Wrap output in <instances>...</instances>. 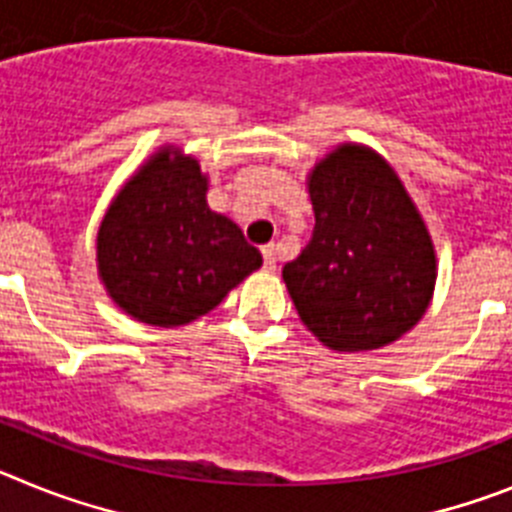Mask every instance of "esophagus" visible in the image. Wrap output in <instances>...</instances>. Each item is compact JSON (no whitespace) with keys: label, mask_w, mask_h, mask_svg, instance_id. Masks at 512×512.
I'll list each match as a JSON object with an SVG mask.
<instances>
[{"label":"esophagus","mask_w":512,"mask_h":512,"mask_svg":"<svg viewBox=\"0 0 512 512\" xmlns=\"http://www.w3.org/2000/svg\"><path fill=\"white\" fill-rule=\"evenodd\" d=\"M261 253H264L266 269H277V246H274V243H269V246L261 248Z\"/></svg>","instance_id":"obj_1"}]
</instances>
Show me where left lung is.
I'll return each mask as SVG.
<instances>
[{
    "label": "left lung",
    "instance_id": "left-lung-1",
    "mask_svg": "<svg viewBox=\"0 0 512 512\" xmlns=\"http://www.w3.org/2000/svg\"><path fill=\"white\" fill-rule=\"evenodd\" d=\"M315 230L282 277L297 315L333 351H374L423 318L436 289L433 238L392 164L341 143L307 174Z\"/></svg>",
    "mask_w": 512,
    "mask_h": 512
}]
</instances>
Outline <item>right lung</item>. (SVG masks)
<instances>
[{
  "label": "right lung",
  "instance_id": "1",
  "mask_svg": "<svg viewBox=\"0 0 512 512\" xmlns=\"http://www.w3.org/2000/svg\"><path fill=\"white\" fill-rule=\"evenodd\" d=\"M261 266L241 228L210 210L207 174L161 146L112 197L97 230L99 282L122 312L158 328L202 318Z\"/></svg>",
  "mask_w": 512,
  "mask_h": 512
}]
</instances>
